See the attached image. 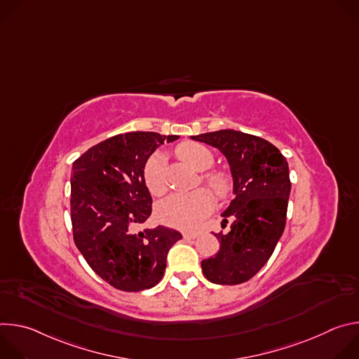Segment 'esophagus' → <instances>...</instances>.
Segmentation results:
<instances>
[{"instance_id":"34e87169","label":"esophagus","mask_w":359,"mask_h":359,"mask_svg":"<svg viewBox=\"0 0 359 359\" xmlns=\"http://www.w3.org/2000/svg\"><path fill=\"white\" fill-rule=\"evenodd\" d=\"M197 236H198L197 233H184L183 238L184 240H194V238H197Z\"/></svg>"}]
</instances>
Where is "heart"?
I'll return each mask as SVG.
<instances>
[{"label":"heart","instance_id":"b5f03b06","mask_svg":"<svg viewBox=\"0 0 359 359\" xmlns=\"http://www.w3.org/2000/svg\"><path fill=\"white\" fill-rule=\"evenodd\" d=\"M177 156L198 172L206 170L213 163L212 151L200 143L184 142L176 149ZM143 179L153 196H162L168 190L165 179V158L161 153L150 156L143 169ZM204 180L220 197L229 191V182L220 173L204 176ZM213 208V196L206 189H197L186 194H172L162 200L158 208V219L170 227L180 230H194Z\"/></svg>","mask_w":359,"mask_h":359}]
</instances>
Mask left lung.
Here are the masks:
<instances>
[{
    "label": "left lung",
    "instance_id": "8db88e82",
    "mask_svg": "<svg viewBox=\"0 0 359 359\" xmlns=\"http://www.w3.org/2000/svg\"><path fill=\"white\" fill-rule=\"evenodd\" d=\"M219 149L229 162L234 198L222 213L226 233L215 234L220 250L201 262L215 284L248 281L269 262L283 236L291 191L287 159L269 140L233 129L190 136Z\"/></svg>",
    "mask_w": 359,
    "mask_h": 359
}]
</instances>
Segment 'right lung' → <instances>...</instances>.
Listing matches in <instances>:
<instances>
[{"instance_id": "right-lung-1", "label": "right lung", "mask_w": 359, "mask_h": 359, "mask_svg": "<svg viewBox=\"0 0 359 359\" xmlns=\"http://www.w3.org/2000/svg\"><path fill=\"white\" fill-rule=\"evenodd\" d=\"M177 139L156 132L121 133L92 146L72 165L74 241L89 267L118 290L155 287L170 247L182 238L163 226L135 230L151 213L144 165L165 140Z\"/></svg>"}]
</instances>
